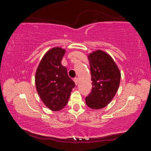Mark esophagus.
<instances>
[{
    "instance_id": "obj_1",
    "label": "esophagus",
    "mask_w": 151,
    "mask_h": 151,
    "mask_svg": "<svg viewBox=\"0 0 151 151\" xmlns=\"http://www.w3.org/2000/svg\"><path fill=\"white\" fill-rule=\"evenodd\" d=\"M73 81H74V82H75V83L76 85H77L78 84V82H79L78 78H75L73 79Z\"/></svg>"
}]
</instances>
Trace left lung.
<instances>
[{
  "label": "left lung",
  "instance_id": "8db88e82",
  "mask_svg": "<svg viewBox=\"0 0 151 151\" xmlns=\"http://www.w3.org/2000/svg\"><path fill=\"white\" fill-rule=\"evenodd\" d=\"M93 81L91 93L85 98L86 105L93 109L105 107L118 90L121 73L111 56L98 50L88 55Z\"/></svg>",
  "mask_w": 151,
  "mask_h": 151
}]
</instances>
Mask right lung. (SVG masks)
I'll return each instance as SVG.
<instances>
[{
    "label": "right lung",
    "instance_id": "right-lung-1",
    "mask_svg": "<svg viewBox=\"0 0 151 151\" xmlns=\"http://www.w3.org/2000/svg\"><path fill=\"white\" fill-rule=\"evenodd\" d=\"M65 50L53 48L42 58L36 72L37 91L43 103L51 111H58L68 103L75 82L61 64Z\"/></svg>",
    "mask_w": 151,
    "mask_h": 151
}]
</instances>
